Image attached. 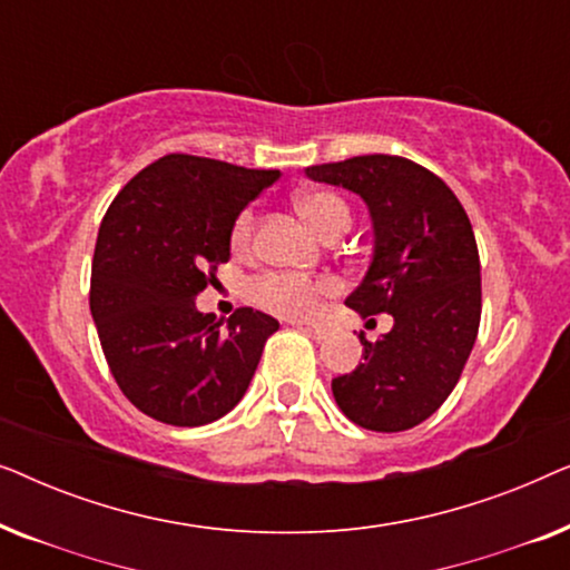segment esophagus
<instances>
[{"mask_svg":"<svg viewBox=\"0 0 570 570\" xmlns=\"http://www.w3.org/2000/svg\"><path fill=\"white\" fill-rule=\"evenodd\" d=\"M287 324H293V326H298L301 332H308V334H314L316 340H324L326 337V330L324 326H316V324H306V322H287Z\"/></svg>","mask_w":570,"mask_h":570,"instance_id":"esophagus-1","label":"esophagus"}]
</instances>
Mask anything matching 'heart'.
<instances>
[{
    "instance_id": "1",
    "label": "heart",
    "mask_w": 570,
    "mask_h": 570,
    "mask_svg": "<svg viewBox=\"0 0 570 570\" xmlns=\"http://www.w3.org/2000/svg\"><path fill=\"white\" fill-rule=\"evenodd\" d=\"M301 215L314 225V230L324 238L342 236L353 223L347 202L334 191H303L295 197ZM256 233V213L252 207L236 217L230 228L233 254L244 256L252 252ZM337 293V283L332 277H308L298 272H267L252 283V298L272 314L303 318L318 308L326 295Z\"/></svg>"
}]
</instances>
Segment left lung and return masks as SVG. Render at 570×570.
<instances>
[{
    "label": "left lung",
    "mask_w": 570,
    "mask_h": 570,
    "mask_svg": "<svg viewBox=\"0 0 570 570\" xmlns=\"http://www.w3.org/2000/svg\"><path fill=\"white\" fill-rule=\"evenodd\" d=\"M306 176L368 205L373 256L345 303L363 318H394L376 342L361 334L363 363L332 381L334 400L365 431H410L454 392L478 340L482 287L470 217L439 176L400 155H357Z\"/></svg>",
    "instance_id": "8db88e82"
}]
</instances>
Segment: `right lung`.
Returning a JSON list of instances; mask_svg holds the SVG:
<instances>
[{
    "mask_svg": "<svg viewBox=\"0 0 570 570\" xmlns=\"http://www.w3.org/2000/svg\"><path fill=\"white\" fill-rule=\"evenodd\" d=\"M279 178L174 153L131 178L100 223L90 314L106 363L139 412L178 428L207 425L246 394L277 318L236 308L223 324L194 298L230 259V228Z\"/></svg>",
    "mask_w": 570,
    "mask_h": 570,
    "instance_id": "add662e5",
    "label": "right lung"
}]
</instances>
